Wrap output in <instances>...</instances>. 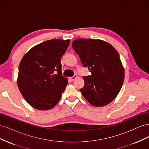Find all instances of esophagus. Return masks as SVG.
<instances>
[{"label": "esophagus", "instance_id": "esophagus-1", "mask_svg": "<svg viewBox=\"0 0 149 149\" xmlns=\"http://www.w3.org/2000/svg\"><path fill=\"white\" fill-rule=\"evenodd\" d=\"M76 78H77V75L74 74L73 76H72V77H70V79L71 81H74V79H76Z\"/></svg>", "mask_w": 149, "mask_h": 149}]
</instances>
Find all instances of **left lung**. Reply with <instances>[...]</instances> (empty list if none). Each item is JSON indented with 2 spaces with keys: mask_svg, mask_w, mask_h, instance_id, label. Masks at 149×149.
I'll list each match as a JSON object with an SVG mask.
<instances>
[{
  "mask_svg": "<svg viewBox=\"0 0 149 149\" xmlns=\"http://www.w3.org/2000/svg\"><path fill=\"white\" fill-rule=\"evenodd\" d=\"M84 67L91 74L83 76L80 91L91 105L104 106L118 96L124 80V69L118 52L101 40L78 38L72 43Z\"/></svg>",
  "mask_w": 149,
  "mask_h": 149,
  "instance_id": "8db88e82",
  "label": "left lung"
}]
</instances>
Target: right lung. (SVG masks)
<instances>
[{
    "label": "right lung",
    "instance_id": "add662e5",
    "mask_svg": "<svg viewBox=\"0 0 149 149\" xmlns=\"http://www.w3.org/2000/svg\"><path fill=\"white\" fill-rule=\"evenodd\" d=\"M70 42L47 40L31 48L22 58L18 87L26 101L35 109H52L61 99L68 79L62 76L60 61Z\"/></svg>",
    "mask_w": 149,
    "mask_h": 149
}]
</instances>
